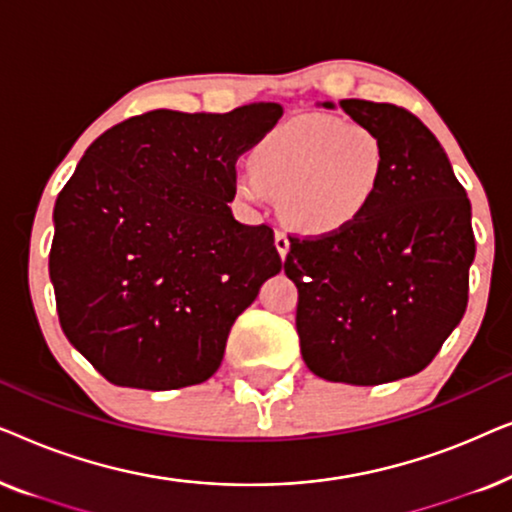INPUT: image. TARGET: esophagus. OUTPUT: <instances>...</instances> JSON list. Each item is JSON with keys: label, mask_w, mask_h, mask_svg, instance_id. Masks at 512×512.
<instances>
[{"label": "esophagus", "mask_w": 512, "mask_h": 512, "mask_svg": "<svg viewBox=\"0 0 512 512\" xmlns=\"http://www.w3.org/2000/svg\"><path fill=\"white\" fill-rule=\"evenodd\" d=\"M275 247H277L279 256H282V258H286V254H289L291 242H289V237H286V233H282V230H277V233H275Z\"/></svg>", "instance_id": "obj_1"}]
</instances>
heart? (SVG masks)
<instances>
[{
    "label": "heart",
    "instance_id": "obj_1",
    "mask_svg": "<svg viewBox=\"0 0 512 512\" xmlns=\"http://www.w3.org/2000/svg\"><path fill=\"white\" fill-rule=\"evenodd\" d=\"M387 165V146L373 128L305 114L258 139L235 191L247 202L277 195L279 216L291 228L328 237L368 214Z\"/></svg>",
    "mask_w": 512,
    "mask_h": 512
}]
</instances>
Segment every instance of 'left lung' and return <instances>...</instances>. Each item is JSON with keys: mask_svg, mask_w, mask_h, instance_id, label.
Listing matches in <instances>:
<instances>
[{"mask_svg": "<svg viewBox=\"0 0 512 512\" xmlns=\"http://www.w3.org/2000/svg\"><path fill=\"white\" fill-rule=\"evenodd\" d=\"M340 107L382 137L387 174L352 228L289 237L284 272L298 286L307 368L328 382L375 387L424 370L464 317L475 258L471 202L415 114L368 100Z\"/></svg>", "mask_w": 512, "mask_h": 512, "instance_id": "1", "label": "left lung"}]
</instances>
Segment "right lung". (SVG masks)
Returning <instances> with one entry per match:
<instances>
[{"instance_id": "1", "label": "right lung", "mask_w": 512, "mask_h": 512, "mask_svg": "<svg viewBox=\"0 0 512 512\" xmlns=\"http://www.w3.org/2000/svg\"><path fill=\"white\" fill-rule=\"evenodd\" d=\"M284 109H156L95 139L55 200L48 270L67 340L111 384L179 389L221 366L235 319L282 270L235 221V163Z\"/></svg>"}]
</instances>
